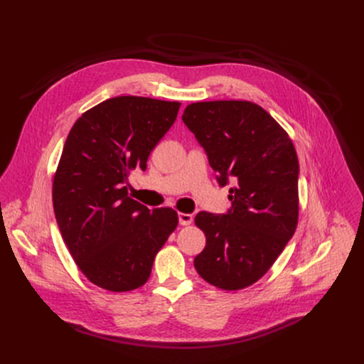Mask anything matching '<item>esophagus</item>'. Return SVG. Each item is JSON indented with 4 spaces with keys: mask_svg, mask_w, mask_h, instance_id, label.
Masks as SVG:
<instances>
[{
    "mask_svg": "<svg viewBox=\"0 0 364 364\" xmlns=\"http://www.w3.org/2000/svg\"><path fill=\"white\" fill-rule=\"evenodd\" d=\"M178 218H179L181 225H191L194 220V216L191 213H179Z\"/></svg>",
    "mask_w": 364,
    "mask_h": 364,
    "instance_id": "obj_1",
    "label": "esophagus"
}]
</instances>
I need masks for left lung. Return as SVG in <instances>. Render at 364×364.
<instances>
[{
	"label": "left lung",
	"mask_w": 364,
	"mask_h": 364,
	"mask_svg": "<svg viewBox=\"0 0 364 364\" xmlns=\"http://www.w3.org/2000/svg\"><path fill=\"white\" fill-rule=\"evenodd\" d=\"M182 119L204 148L218 183H234L227 213L196 216L205 247L196 256L194 267L219 289H245L272 267L295 234L299 212L295 146L264 108L247 100L191 103Z\"/></svg>",
	"instance_id": "left-lung-1"
}]
</instances>
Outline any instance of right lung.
<instances>
[{
  "label": "right lung",
  "mask_w": 364,
  "mask_h": 364,
  "mask_svg": "<svg viewBox=\"0 0 364 364\" xmlns=\"http://www.w3.org/2000/svg\"><path fill=\"white\" fill-rule=\"evenodd\" d=\"M179 108V102L112 97L85 111L66 137L53 179L55 216L75 264L102 289L144 286L178 227L175 210L151 212L129 197L127 185L130 170L146 168Z\"/></svg>",
  "instance_id": "add662e5"
}]
</instances>
